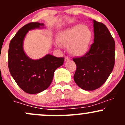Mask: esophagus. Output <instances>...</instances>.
<instances>
[{
    "label": "esophagus",
    "mask_w": 125,
    "mask_h": 125,
    "mask_svg": "<svg viewBox=\"0 0 125 125\" xmlns=\"http://www.w3.org/2000/svg\"><path fill=\"white\" fill-rule=\"evenodd\" d=\"M69 60V58L68 57H67V56H65V61H68V60Z\"/></svg>",
    "instance_id": "34e87169"
}]
</instances>
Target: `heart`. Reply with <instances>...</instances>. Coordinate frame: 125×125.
<instances>
[{
    "label": "heart",
    "mask_w": 125,
    "mask_h": 125,
    "mask_svg": "<svg viewBox=\"0 0 125 125\" xmlns=\"http://www.w3.org/2000/svg\"><path fill=\"white\" fill-rule=\"evenodd\" d=\"M57 45L68 47L74 56H81L87 52L92 39V32L87 26L77 24L60 31Z\"/></svg>",
    "instance_id": "1"
}]
</instances>
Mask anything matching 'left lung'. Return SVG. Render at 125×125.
<instances>
[{
	"label": "left lung",
	"instance_id": "obj_1",
	"mask_svg": "<svg viewBox=\"0 0 125 125\" xmlns=\"http://www.w3.org/2000/svg\"><path fill=\"white\" fill-rule=\"evenodd\" d=\"M94 42L83 56L73 58L77 69L75 83L85 90H94L105 83L115 63V42L105 24L94 20Z\"/></svg>",
	"mask_w": 125,
	"mask_h": 125
}]
</instances>
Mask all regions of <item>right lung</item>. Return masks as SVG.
I'll return each mask as SVG.
<instances>
[{"mask_svg":"<svg viewBox=\"0 0 125 125\" xmlns=\"http://www.w3.org/2000/svg\"><path fill=\"white\" fill-rule=\"evenodd\" d=\"M44 24L30 23L17 31L10 41L8 50V68L18 86L26 93L39 94L50 86L54 73L63 64L64 57L47 54L38 60H33L26 54L23 41L29 31L41 28Z\"/></svg>","mask_w":125,"mask_h":125,"instance_id":"add662e5","label":"right lung"}]
</instances>
